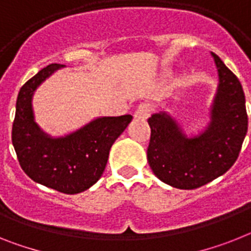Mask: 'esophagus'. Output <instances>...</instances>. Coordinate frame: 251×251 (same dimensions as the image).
<instances>
[{
    "mask_svg": "<svg viewBox=\"0 0 251 251\" xmlns=\"http://www.w3.org/2000/svg\"><path fill=\"white\" fill-rule=\"evenodd\" d=\"M151 112V107L149 103H140L138 107H136V111L134 113L135 119L138 120H147L149 117Z\"/></svg>",
    "mask_w": 251,
    "mask_h": 251,
    "instance_id": "1",
    "label": "esophagus"
}]
</instances>
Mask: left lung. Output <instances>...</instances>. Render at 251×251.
<instances>
[{
    "label": "left lung",
    "mask_w": 251,
    "mask_h": 251,
    "mask_svg": "<svg viewBox=\"0 0 251 251\" xmlns=\"http://www.w3.org/2000/svg\"><path fill=\"white\" fill-rule=\"evenodd\" d=\"M212 56L220 84L205 131L186 138L167 113H155L148 119L149 166L159 180L177 189H197L228 171L239 157L248 132L241 83L216 53L212 52Z\"/></svg>",
    "instance_id": "1"
}]
</instances>
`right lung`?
Returning <instances> with one entry per match:
<instances>
[{"instance_id": "1", "label": "right lung", "mask_w": 251, "mask_h": 251, "mask_svg": "<svg viewBox=\"0 0 251 251\" xmlns=\"http://www.w3.org/2000/svg\"><path fill=\"white\" fill-rule=\"evenodd\" d=\"M60 67L64 65H48L22 86L11 139L19 163L31 180L60 193L77 194L100 180L109 149L132 116L100 117L64 138L44 134L34 122L31 97L37 86Z\"/></svg>"}]
</instances>
